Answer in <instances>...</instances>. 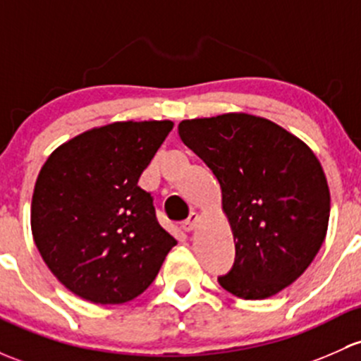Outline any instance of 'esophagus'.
<instances>
[{"instance_id": "34e87169", "label": "esophagus", "mask_w": 361, "mask_h": 361, "mask_svg": "<svg viewBox=\"0 0 361 361\" xmlns=\"http://www.w3.org/2000/svg\"><path fill=\"white\" fill-rule=\"evenodd\" d=\"M197 221H199V214H197V212H190V216H188V218L181 223V228H183L185 231H192L193 228H195Z\"/></svg>"}]
</instances>
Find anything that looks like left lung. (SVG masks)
<instances>
[{"mask_svg":"<svg viewBox=\"0 0 361 361\" xmlns=\"http://www.w3.org/2000/svg\"><path fill=\"white\" fill-rule=\"evenodd\" d=\"M178 133L221 185L235 261L219 286L242 299L286 289L327 233L331 193L318 159L279 124L249 114L181 121Z\"/></svg>","mask_w":361,"mask_h":361,"instance_id":"8db88e82","label":"left lung"}]
</instances>
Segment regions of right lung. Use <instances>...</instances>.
Returning a JSON list of instances; mask_svg holds the SVG:
<instances>
[{
    "label": "right lung",
    "mask_w": 361,
    "mask_h": 361,
    "mask_svg": "<svg viewBox=\"0 0 361 361\" xmlns=\"http://www.w3.org/2000/svg\"><path fill=\"white\" fill-rule=\"evenodd\" d=\"M171 121L114 123L59 147L36 180L30 226L53 275L94 305H121L154 282L173 245L138 187Z\"/></svg>",
    "instance_id": "right-lung-1"
}]
</instances>
